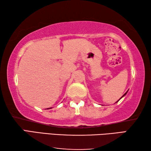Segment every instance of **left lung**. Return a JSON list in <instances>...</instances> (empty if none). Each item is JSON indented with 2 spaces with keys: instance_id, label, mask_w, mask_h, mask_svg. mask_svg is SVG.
Segmentation results:
<instances>
[{
  "instance_id": "1",
  "label": "left lung",
  "mask_w": 151,
  "mask_h": 151,
  "mask_svg": "<svg viewBox=\"0 0 151 151\" xmlns=\"http://www.w3.org/2000/svg\"><path fill=\"white\" fill-rule=\"evenodd\" d=\"M127 93H124V94H123V95H122V97H123V96H124L125 95V94H127ZM122 97H121V98H122ZM120 99H119V100H120ZM119 101H116V103H117V102H119Z\"/></svg>"
}]
</instances>
